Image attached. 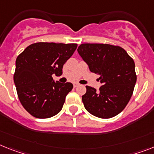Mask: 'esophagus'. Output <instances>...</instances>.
Masks as SVG:
<instances>
[{
	"instance_id": "obj_1",
	"label": "esophagus",
	"mask_w": 154,
	"mask_h": 154,
	"mask_svg": "<svg viewBox=\"0 0 154 154\" xmlns=\"http://www.w3.org/2000/svg\"><path fill=\"white\" fill-rule=\"evenodd\" d=\"M77 86H79V84L77 83V82H75V83H73V87L76 88V87H77Z\"/></svg>"
}]
</instances>
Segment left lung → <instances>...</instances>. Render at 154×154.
Segmentation results:
<instances>
[{
  "label": "left lung",
  "instance_id": "obj_1",
  "mask_svg": "<svg viewBox=\"0 0 154 154\" xmlns=\"http://www.w3.org/2000/svg\"><path fill=\"white\" fill-rule=\"evenodd\" d=\"M78 54L92 73L100 76L99 91L86 86L82 102L88 112L99 118L119 114L128 103L136 83L135 63L119 46L108 44H82Z\"/></svg>",
  "mask_w": 154,
  "mask_h": 154
}]
</instances>
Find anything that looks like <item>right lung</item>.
<instances>
[{
	"mask_svg": "<svg viewBox=\"0 0 154 154\" xmlns=\"http://www.w3.org/2000/svg\"><path fill=\"white\" fill-rule=\"evenodd\" d=\"M77 47V44L39 42L17 57L14 82L19 101L32 116L49 118L61 111L73 85L55 81L52 74L61 76L63 65Z\"/></svg>",
	"mask_w": 154,
	"mask_h": 154,
	"instance_id": "obj_1",
	"label": "right lung"
}]
</instances>
